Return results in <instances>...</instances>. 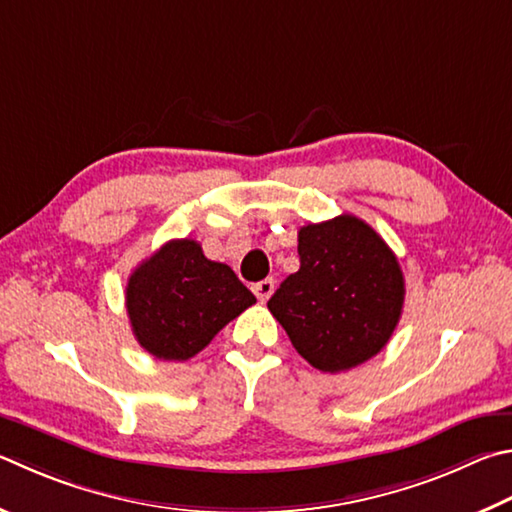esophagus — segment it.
<instances>
[{"label":"esophagus","mask_w":512,"mask_h":512,"mask_svg":"<svg viewBox=\"0 0 512 512\" xmlns=\"http://www.w3.org/2000/svg\"><path fill=\"white\" fill-rule=\"evenodd\" d=\"M273 291H275V280H273V277H266V280L257 282V284L253 286V293L257 295L259 302H266L268 297L273 295Z\"/></svg>","instance_id":"34e87169"}]
</instances>
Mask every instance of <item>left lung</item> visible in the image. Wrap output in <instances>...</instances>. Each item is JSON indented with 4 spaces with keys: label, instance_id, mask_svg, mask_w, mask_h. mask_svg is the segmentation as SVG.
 <instances>
[{
    "label": "left lung",
    "instance_id": "8db88e82",
    "mask_svg": "<svg viewBox=\"0 0 512 512\" xmlns=\"http://www.w3.org/2000/svg\"><path fill=\"white\" fill-rule=\"evenodd\" d=\"M300 271L268 300L297 353L338 374L383 349L403 313L401 264L365 221L340 215L297 232Z\"/></svg>",
    "mask_w": 512,
    "mask_h": 512
}]
</instances>
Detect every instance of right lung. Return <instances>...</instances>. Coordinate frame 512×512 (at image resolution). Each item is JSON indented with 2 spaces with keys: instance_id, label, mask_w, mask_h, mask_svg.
Segmentation results:
<instances>
[{
  "instance_id": "right-lung-1",
  "label": "right lung",
  "mask_w": 512,
  "mask_h": 512,
  "mask_svg": "<svg viewBox=\"0 0 512 512\" xmlns=\"http://www.w3.org/2000/svg\"><path fill=\"white\" fill-rule=\"evenodd\" d=\"M257 300L232 268L194 239H172L129 275L125 304L134 338L159 360H188Z\"/></svg>"
}]
</instances>
